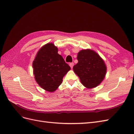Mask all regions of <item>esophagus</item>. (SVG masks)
Returning a JSON list of instances; mask_svg holds the SVG:
<instances>
[{"label": "esophagus", "mask_w": 134, "mask_h": 134, "mask_svg": "<svg viewBox=\"0 0 134 134\" xmlns=\"http://www.w3.org/2000/svg\"><path fill=\"white\" fill-rule=\"evenodd\" d=\"M69 65H70V66L71 67V68L72 69V67H73V66H74V63H70Z\"/></svg>", "instance_id": "34e87169"}]
</instances>
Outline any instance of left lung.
Masks as SVG:
<instances>
[{
    "label": "left lung",
    "instance_id": "obj_1",
    "mask_svg": "<svg viewBox=\"0 0 134 134\" xmlns=\"http://www.w3.org/2000/svg\"><path fill=\"white\" fill-rule=\"evenodd\" d=\"M77 60L73 70L81 83L88 89L99 85L106 76L107 66L98 54L91 49L82 50L78 53Z\"/></svg>",
    "mask_w": 134,
    "mask_h": 134
}]
</instances>
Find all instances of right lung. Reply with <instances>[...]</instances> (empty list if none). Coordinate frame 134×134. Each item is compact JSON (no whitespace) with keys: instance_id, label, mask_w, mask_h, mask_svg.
I'll list each match as a JSON object with an SVG mask.
<instances>
[{"instance_id":"obj_1","label":"right lung","mask_w":134,"mask_h":134,"mask_svg":"<svg viewBox=\"0 0 134 134\" xmlns=\"http://www.w3.org/2000/svg\"><path fill=\"white\" fill-rule=\"evenodd\" d=\"M58 52L54 43H48L38 50L32 63L36 82L48 92L57 90L63 77L71 69Z\"/></svg>"}]
</instances>
